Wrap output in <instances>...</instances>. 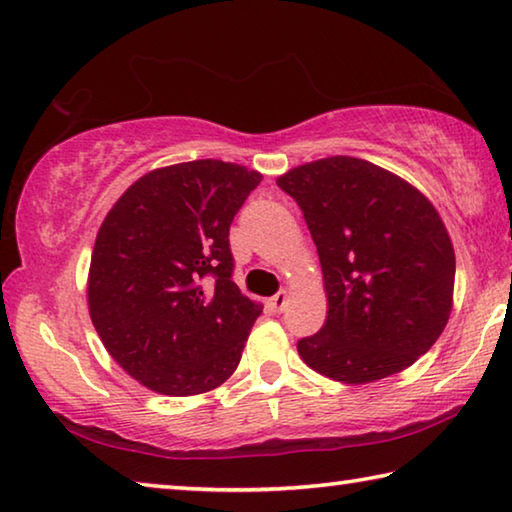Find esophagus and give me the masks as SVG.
<instances>
[{
    "mask_svg": "<svg viewBox=\"0 0 512 512\" xmlns=\"http://www.w3.org/2000/svg\"><path fill=\"white\" fill-rule=\"evenodd\" d=\"M287 302H289V293L287 291H280V293H275L271 300H268V305H271L273 311H284V307H287Z\"/></svg>",
    "mask_w": 512,
    "mask_h": 512,
    "instance_id": "obj_1",
    "label": "esophagus"
}]
</instances>
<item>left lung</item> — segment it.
Here are the masks:
<instances>
[{"label": "left lung", "mask_w": 512, "mask_h": 512, "mask_svg": "<svg viewBox=\"0 0 512 512\" xmlns=\"http://www.w3.org/2000/svg\"><path fill=\"white\" fill-rule=\"evenodd\" d=\"M305 214L327 296L320 332L298 341L311 370L343 384L402 372L452 314L456 257L443 219L418 187L350 155L277 178Z\"/></svg>", "instance_id": "left-lung-1"}]
</instances>
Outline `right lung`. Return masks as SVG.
<instances>
[{"mask_svg":"<svg viewBox=\"0 0 512 512\" xmlns=\"http://www.w3.org/2000/svg\"><path fill=\"white\" fill-rule=\"evenodd\" d=\"M262 173L192 160L144 173L94 241L88 307L128 375L169 397L214 391L237 370L262 305L232 282L230 223Z\"/></svg>","mask_w":512,"mask_h":512,"instance_id":"obj_1","label":"right lung"}]
</instances>
